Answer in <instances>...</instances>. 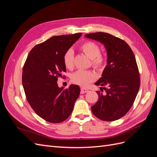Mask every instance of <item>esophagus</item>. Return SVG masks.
Instances as JSON below:
<instances>
[{
  "label": "esophagus",
  "mask_w": 157,
  "mask_h": 157,
  "mask_svg": "<svg viewBox=\"0 0 157 157\" xmlns=\"http://www.w3.org/2000/svg\"><path fill=\"white\" fill-rule=\"evenodd\" d=\"M80 92H81V94H84V93H86L88 92V90L87 88H81V89H80Z\"/></svg>",
  "instance_id": "esophagus-1"
}]
</instances>
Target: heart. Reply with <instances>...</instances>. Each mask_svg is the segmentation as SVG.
Listing matches in <instances>:
<instances>
[{
    "label": "heart",
    "instance_id": "heart-1",
    "mask_svg": "<svg viewBox=\"0 0 157 157\" xmlns=\"http://www.w3.org/2000/svg\"><path fill=\"white\" fill-rule=\"evenodd\" d=\"M84 54L92 60V65L94 68L101 69L106 63L105 56L100 54L99 46L95 42L87 41L80 46ZM63 63L66 67L71 69L74 65V52L69 49L63 56ZM96 79V75L90 70H78L71 76V80L76 84L81 86H86Z\"/></svg>",
    "mask_w": 157,
    "mask_h": 157
}]
</instances>
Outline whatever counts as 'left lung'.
I'll use <instances>...</instances> for the list:
<instances>
[{
    "label": "left lung",
    "instance_id": "left-lung-1",
    "mask_svg": "<svg viewBox=\"0 0 157 157\" xmlns=\"http://www.w3.org/2000/svg\"><path fill=\"white\" fill-rule=\"evenodd\" d=\"M101 43L107 51V65L95 83L98 101L92 107L94 115L104 121L124 117L134 102L140 86L138 68L134 53L125 41L109 33L98 32L85 35Z\"/></svg>",
    "mask_w": 157,
    "mask_h": 157
}]
</instances>
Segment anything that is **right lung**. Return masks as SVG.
Segmentation results:
<instances>
[{
    "mask_svg": "<svg viewBox=\"0 0 157 157\" xmlns=\"http://www.w3.org/2000/svg\"><path fill=\"white\" fill-rule=\"evenodd\" d=\"M82 33L54 36L35 46L23 69L22 84L27 99L38 115L52 123L64 121L73 111L79 96L78 85L65 89L58 85V77L66 71L63 56Z\"/></svg>",
    "mask_w": 157,
    "mask_h": 157,
    "instance_id": "add662e5",
    "label": "right lung"
}]
</instances>
